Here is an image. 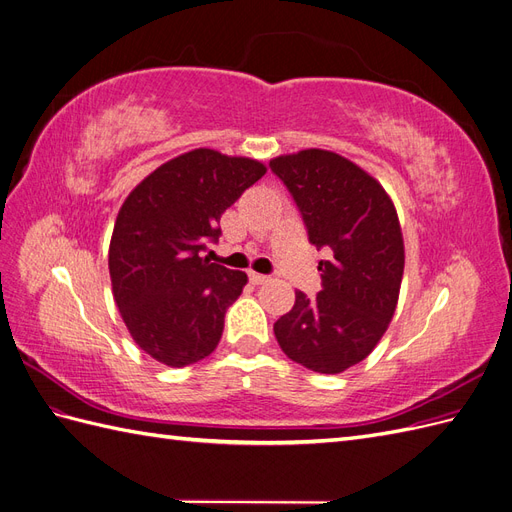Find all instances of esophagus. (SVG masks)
Segmentation results:
<instances>
[{
    "label": "esophagus",
    "mask_w": 512,
    "mask_h": 512,
    "mask_svg": "<svg viewBox=\"0 0 512 512\" xmlns=\"http://www.w3.org/2000/svg\"><path fill=\"white\" fill-rule=\"evenodd\" d=\"M269 280H271L269 275H262V273L250 271V282H252V284H265V282H269Z\"/></svg>",
    "instance_id": "esophagus-1"
}]
</instances>
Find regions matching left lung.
I'll list each match as a JSON object with an SVG mask.
<instances>
[{"label":"left lung","mask_w":512,"mask_h":512,"mask_svg":"<svg viewBox=\"0 0 512 512\" xmlns=\"http://www.w3.org/2000/svg\"><path fill=\"white\" fill-rule=\"evenodd\" d=\"M269 168L297 203L309 243L329 252L318 262L322 290H297L275 339L294 363L339 374L376 348L395 314L404 275L397 211L374 177L333 151L305 149Z\"/></svg>","instance_id":"1"}]
</instances>
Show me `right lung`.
<instances>
[{
    "mask_svg": "<svg viewBox=\"0 0 512 512\" xmlns=\"http://www.w3.org/2000/svg\"><path fill=\"white\" fill-rule=\"evenodd\" d=\"M265 173L256 160L194 149L153 170L123 203L108 271L123 322L156 361L185 367L218 346L247 275L203 252L222 237V213Z\"/></svg>",
    "mask_w": 512,
    "mask_h": 512,
    "instance_id": "add662e5",
    "label": "right lung"
}]
</instances>
